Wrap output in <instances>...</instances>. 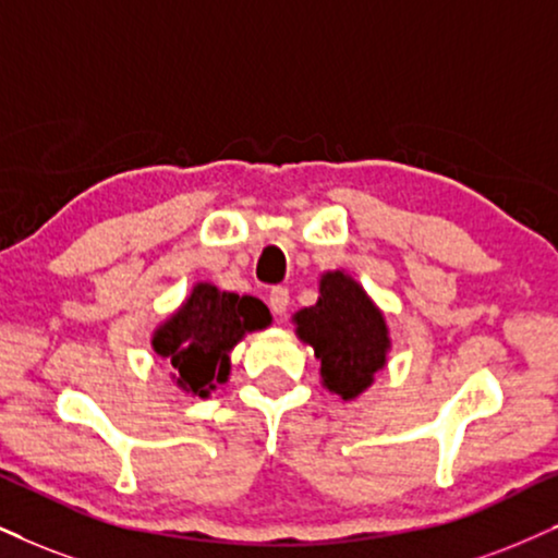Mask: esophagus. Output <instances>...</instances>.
<instances>
[{"instance_id": "esophagus-1", "label": "esophagus", "mask_w": 558, "mask_h": 558, "mask_svg": "<svg viewBox=\"0 0 558 558\" xmlns=\"http://www.w3.org/2000/svg\"><path fill=\"white\" fill-rule=\"evenodd\" d=\"M287 305H290V290L287 287H274L268 292V307H271L274 315H284Z\"/></svg>"}]
</instances>
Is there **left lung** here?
Here are the masks:
<instances>
[{
  "label": "left lung",
  "instance_id": "8db88e82",
  "mask_svg": "<svg viewBox=\"0 0 558 558\" xmlns=\"http://www.w3.org/2000/svg\"><path fill=\"white\" fill-rule=\"evenodd\" d=\"M294 323L300 339L320 360L323 385L343 401L369 388L377 369L385 367L388 326L349 274H323L318 302L294 315Z\"/></svg>",
  "mask_w": 558,
  "mask_h": 558
}]
</instances>
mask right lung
I'll list each match as a JSON object with an SVG mask.
<instances>
[{
	"instance_id": "right-lung-1",
	"label": "right lung",
	"mask_w": 558,
	"mask_h": 558,
	"mask_svg": "<svg viewBox=\"0 0 558 558\" xmlns=\"http://www.w3.org/2000/svg\"><path fill=\"white\" fill-rule=\"evenodd\" d=\"M271 323L258 298L222 292L215 284H196L181 311L157 328L153 347L173 367L183 390L206 398L230 375V352L247 331Z\"/></svg>"
}]
</instances>
